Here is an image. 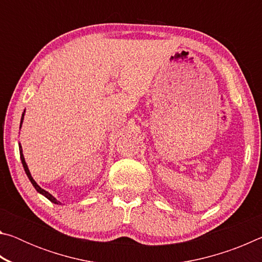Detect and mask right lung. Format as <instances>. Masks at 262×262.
Wrapping results in <instances>:
<instances>
[{
    "label": "right lung",
    "mask_w": 262,
    "mask_h": 262,
    "mask_svg": "<svg viewBox=\"0 0 262 262\" xmlns=\"http://www.w3.org/2000/svg\"><path fill=\"white\" fill-rule=\"evenodd\" d=\"M24 114H25V111L23 112V114H21V119H20V125H19V128H21V125H23ZM18 147H19L20 161H21V164H23V167H24V170H25V173H26V176H28V178H29V180L31 181V184L33 185V187L35 188V190H37L38 193H40L41 195H43V196H45V198H47L48 200H50L51 202L55 203V205H61V202H60V201H57L56 199H55L54 196H53V195H52L51 193H48V192H47V190H45L43 188H41L40 186H39V185L37 184V181H35V180L32 178V176H31V172H30L29 167H28V164H26V162H25V158H24V155H23V149H21V145H20V143L18 144Z\"/></svg>",
    "instance_id": "obj_1"
}]
</instances>
